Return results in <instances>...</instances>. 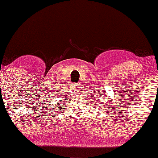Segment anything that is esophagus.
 <instances>
[{"label": "esophagus", "instance_id": "34e87169", "mask_svg": "<svg viewBox=\"0 0 158 158\" xmlns=\"http://www.w3.org/2000/svg\"><path fill=\"white\" fill-rule=\"evenodd\" d=\"M79 84H75V88H76V89H79Z\"/></svg>", "mask_w": 158, "mask_h": 158}]
</instances>
